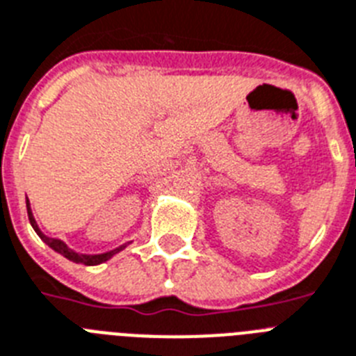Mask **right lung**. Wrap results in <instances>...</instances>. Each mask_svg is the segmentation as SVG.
<instances>
[{
    "label": "right lung",
    "mask_w": 356,
    "mask_h": 356,
    "mask_svg": "<svg viewBox=\"0 0 356 356\" xmlns=\"http://www.w3.org/2000/svg\"><path fill=\"white\" fill-rule=\"evenodd\" d=\"M27 213H29V221H31V225H33V228L38 232V236L45 241V243L49 245L51 248H54L56 252H60L62 256H65L67 259H71V261L74 263H83V265H98V263H104L108 261L109 258H111L113 254H117L118 250H122L124 247L120 248H115V250H111V252H106V254H97V256H86V254H76L73 252L71 248H67V245L62 243L60 239H53V238H47V236H43L42 232H40V228L36 227V221H34L33 213H31V208H29V201H27Z\"/></svg>",
    "instance_id": "obj_1"
}]
</instances>
